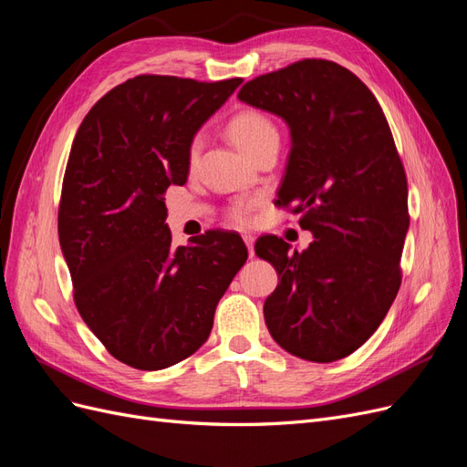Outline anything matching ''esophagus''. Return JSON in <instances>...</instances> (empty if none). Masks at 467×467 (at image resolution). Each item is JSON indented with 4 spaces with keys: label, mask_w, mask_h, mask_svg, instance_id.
Wrapping results in <instances>:
<instances>
[{
    "label": "esophagus",
    "mask_w": 467,
    "mask_h": 467,
    "mask_svg": "<svg viewBox=\"0 0 467 467\" xmlns=\"http://www.w3.org/2000/svg\"><path fill=\"white\" fill-rule=\"evenodd\" d=\"M244 242L247 245L249 257H255V249H253V245H255V237H253V235H244Z\"/></svg>",
    "instance_id": "obj_1"
}]
</instances>
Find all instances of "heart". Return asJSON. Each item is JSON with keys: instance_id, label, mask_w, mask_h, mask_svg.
<instances>
[{"instance_id": "heart-1", "label": "heart", "mask_w": 467, "mask_h": 467, "mask_svg": "<svg viewBox=\"0 0 467 467\" xmlns=\"http://www.w3.org/2000/svg\"><path fill=\"white\" fill-rule=\"evenodd\" d=\"M228 134L232 138V142L245 151L249 158L255 155L259 150L265 146L278 142L280 132L278 126L271 117H266L263 110L257 109H242L237 110L235 115L228 120ZM202 148V138L194 136L189 144V163L194 165L196 160L201 155ZM253 201H239L230 206L228 210V218L235 225H247L251 222V210H253Z\"/></svg>"}]
</instances>
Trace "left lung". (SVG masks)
Here are the masks:
<instances>
[{
    "label": "left lung",
    "mask_w": 467,
    "mask_h": 467,
    "mask_svg": "<svg viewBox=\"0 0 467 467\" xmlns=\"http://www.w3.org/2000/svg\"><path fill=\"white\" fill-rule=\"evenodd\" d=\"M239 101L288 124L278 206L314 234L302 253L263 235L255 253L280 278L265 323L290 355L333 362L362 347L401 286L407 177L379 103L347 67L307 58L247 81Z\"/></svg>",
    "instance_id": "left-lung-1"
}]
</instances>
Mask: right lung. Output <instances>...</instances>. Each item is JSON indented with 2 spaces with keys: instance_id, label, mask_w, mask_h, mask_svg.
I'll return each instance as SVG.
<instances>
[{
  "instance_id": "right-lung-1",
  "label": "right lung",
  "mask_w": 467,
  "mask_h": 467,
  "mask_svg": "<svg viewBox=\"0 0 467 467\" xmlns=\"http://www.w3.org/2000/svg\"><path fill=\"white\" fill-rule=\"evenodd\" d=\"M136 76L99 99L69 151L58 235L79 316L117 360L161 370L199 350L244 239L212 230L171 247L163 194L185 185L189 144L242 86Z\"/></svg>"
}]
</instances>
